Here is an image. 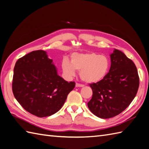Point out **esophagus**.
I'll return each instance as SVG.
<instances>
[{
  "label": "esophagus",
  "mask_w": 149,
  "mask_h": 149,
  "mask_svg": "<svg viewBox=\"0 0 149 149\" xmlns=\"http://www.w3.org/2000/svg\"><path fill=\"white\" fill-rule=\"evenodd\" d=\"M76 86H77V87H83V86H84V85L77 83H76Z\"/></svg>",
  "instance_id": "1"
}]
</instances>
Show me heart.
<instances>
[{
  "instance_id": "b5f03b06",
  "label": "heart",
  "mask_w": 149,
  "mask_h": 149,
  "mask_svg": "<svg viewBox=\"0 0 149 149\" xmlns=\"http://www.w3.org/2000/svg\"><path fill=\"white\" fill-rule=\"evenodd\" d=\"M110 61L108 58L95 52L73 53L70 62L64 59L62 69L65 75L71 78L75 70L79 71V77L83 81L95 83L102 81L109 71Z\"/></svg>"
}]
</instances>
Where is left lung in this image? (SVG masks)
Wrapping results in <instances>:
<instances>
[{"instance_id": "8db88e82", "label": "left lung", "mask_w": 149, "mask_h": 149, "mask_svg": "<svg viewBox=\"0 0 149 149\" xmlns=\"http://www.w3.org/2000/svg\"><path fill=\"white\" fill-rule=\"evenodd\" d=\"M110 57L111 68L106 77L90 85L93 95L88 107L94 115L102 119L114 117L125 110L139 86L138 71L133 61L117 49Z\"/></svg>"}]
</instances>
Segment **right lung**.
<instances>
[{"instance_id": "add662e5", "label": "right lung", "mask_w": 149, "mask_h": 149, "mask_svg": "<svg viewBox=\"0 0 149 149\" xmlns=\"http://www.w3.org/2000/svg\"><path fill=\"white\" fill-rule=\"evenodd\" d=\"M75 86L57 74V68L44 50H35L17 61L14 68L13 92L25 110L43 118L63 107Z\"/></svg>"}]
</instances>
